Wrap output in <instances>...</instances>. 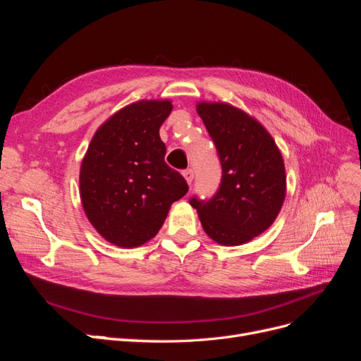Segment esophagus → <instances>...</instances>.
I'll return each mask as SVG.
<instances>
[{
    "label": "esophagus",
    "mask_w": 361,
    "mask_h": 361,
    "mask_svg": "<svg viewBox=\"0 0 361 361\" xmlns=\"http://www.w3.org/2000/svg\"><path fill=\"white\" fill-rule=\"evenodd\" d=\"M183 178H185V180L188 182V185H191L192 183V180H194V171H192V169H187L183 171Z\"/></svg>",
    "instance_id": "esophagus-1"
}]
</instances>
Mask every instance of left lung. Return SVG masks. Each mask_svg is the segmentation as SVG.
<instances>
[{
	"label": "left lung",
	"mask_w": 361,
	"mask_h": 361,
	"mask_svg": "<svg viewBox=\"0 0 361 361\" xmlns=\"http://www.w3.org/2000/svg\"><path fill=\"white\" fill-rule=\"evenodd\" d=\"M215 143L221 183L209 200L192 197L200 223L221 245H241L274 223L286 195V171L274 138L256 118L223 102H199Z\"/></svg>",
	"instance_id": "left-lung-1"
}]
</instances>
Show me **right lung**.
Masks as SVG:
<instances>
[{
    "label": "right lung",
    "mask_w": 361,
    "mask_h": 361,
    "mask_svg": "<svg viewBox=\"0 0 361 361\" xmlns=\"http://www.w3.org/2000/svg\"><path fill=\"white\" fill-rule=\"evenodd\" d=\"M170 101H138L96 130L80 170V194L92 226L108 243L143 245L166 221L173 202L188 192L182 174L169 167L159 128Z\"/></svg>",
    "instance_id": "obj_1"
}]
</instances>
